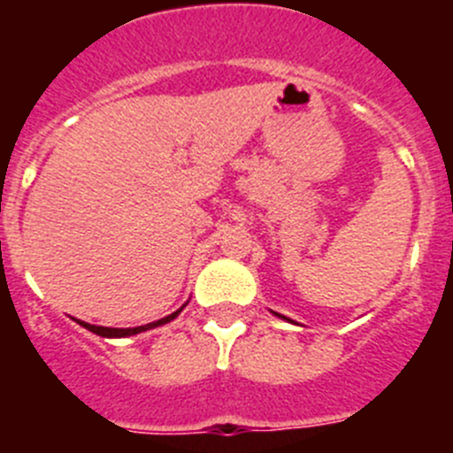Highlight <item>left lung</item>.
I'll list each match as a JSON object with an SVG mask.
<instances>
[{
	"mask_svg": "<svg viewBox=\"0 0 453 453\" xmlns=\"http://www.w3.org/2000/svg\"><path fill=\"white\" fill-rule=\"evenodd\" d=\"M274 315H279V313H274ZM279 318H281V315H279ZM283 319H286V318H283Z\"/></svg>",
	"mask_w": 453,
	"mask_h": 453,
	"instance_id": "8db88e82",
	"label": "left lung"
}]
</instances>
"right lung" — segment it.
<instances>
[{
	"mask_svg": "<svg viewBox=\"0 0 453 453\" xmlns=\"http://www.w3.org/2000/svg\"><path fill=\"white\" fill-rule=\"evenodd\" d=\"M186 306V303H183ZM183 306L179 308L177 313L167 315V318L158 319V322H150V324H142V326H134V329H111V326H95V324H88V322H81V319H77L79 324H81L83 329L92 331V334L102 335V338H127V335H135V334H142V331H150V329H156V326H161V324H167L172 322V319L177 318L179 313L183 311Z\"/></svg>",
	"mask_w": 453,
	"mask_h": 453,
	"instance_id": "obj_1",
	"label": "right lung"
}]
</instances>
